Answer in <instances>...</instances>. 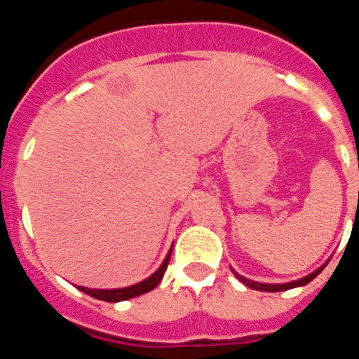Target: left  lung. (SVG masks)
Returning <instances> with one entry per match:
<instances>
[{"label":"left lung","mask_w":359,"mask_h":359,"mask_svg":"<svg viewBox=\"0 0 359 359\" xmlns=\"http://www.w3.org/2000/svg\"><path fill=\"white\" fill-rule=\"evenodd\" d=\"M325 268V266H322V268H318L315 271V273H311V275H307V277H304V278H300V280H294V282H287V284H261V282H255V280H250V278H246V277H243V275H239V273H236V271H233V275H236L237 278H239L241 282H243V284H246V286L248 287H252V290H259V291H269V293H275V291H286V290H291V287H298V286H306L307 282H311L313 280V278L316 277V275L320 273V271H322V269Z\"/></svg>","instance_id":"8db88e82"}]
</instances>
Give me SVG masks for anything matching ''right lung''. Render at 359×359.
I'll list each match as a JSON object with an SVG mask.
<instances>
[{
    "mask_svg": "<svg viewBox=\"0 0 359 359\" xmlns=\"http://www.w3.org/2000/svg\"><path fill=\"white\" fill-rule=\"evenodd\" d=\"M170 253L172 252H169V255H167V259H165L163 264L160 266V269H158L156 273L151 275L149 278H145V280L140 282V284H135V286L131 287H123V290H88V287H82V286H79V290L84 291V293L90 294V297L98 298V300H106V302H122V300H129V298L140 297V294L149 293V291L154 290V287L160 284V280L163 278L165 269H167V266H169Z\"/></svg>",
    "mask_w": 359,
    "mask_h": 359,
    "instance_id": "obj_1",
    "label": "right lung"
}]
</instances>
